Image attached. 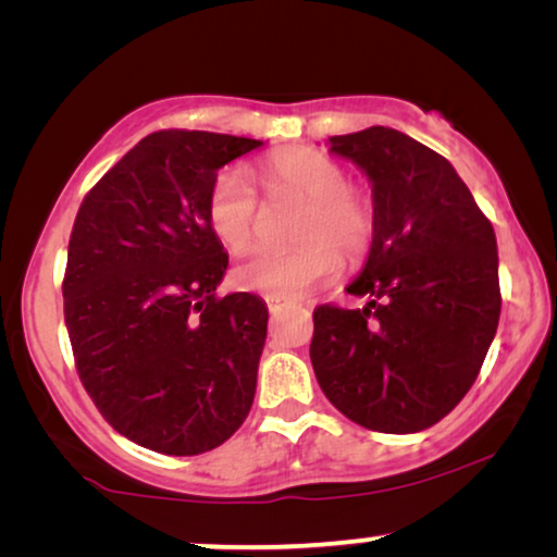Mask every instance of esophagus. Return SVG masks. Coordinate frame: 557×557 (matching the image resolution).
Instances as JSON below:
<instances>
[{"mask_svg": "<svg viewBox=\"0 0 557 557\" xmlns=\"http://www.w3.org/2000/svg\"><path fill=\"white\" fill-rule=\"evenodd\" d=\"M265 304H269L271 311H281V309L286 307V301L284 299H276V296H269V299H265Z\"/></svg>", "mask_w": 557, "mask_h": 557, "instance_id": "esophagus-1", "label": "esophagus"}]
</instances>
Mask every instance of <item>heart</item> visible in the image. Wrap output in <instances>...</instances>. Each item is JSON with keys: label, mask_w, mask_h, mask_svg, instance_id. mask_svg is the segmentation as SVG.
Returning <instances> with one entry per match:
<instances>
[{"label": "heart", "mask_w": 557, "mask_h": 557, "mask_svg": "<svg viewBox=\"0 0 557 557\" xmlns=\"http://www.w3.org/2000/svg\"><path fill=\"white\" fill-rule=\"evenodd\" d=\"M269 195L307 200L296 223L301 246L256 250L235 265V284L248 292L294 299L332 281L342 269V253L355 258L370 248L375 235L372 202L347 185V172L317 149L294 147L273 154L261 170ZM258 200L238 166H225L208 193V225L227 250L240 253L256 238Z\"/></svg>", "instance_id": "obj_1"}]
</instances>
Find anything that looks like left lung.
Listing matches in <instances>:
<instances>
[{"instance_id":"1","label":"left lung","mask_w":557,"mask_h":557,"mask_svg":"<svg viewBox=\"0 0 557 557\" xmlns=\"http://www.w3.org/2000/svg\"><path fill=\"white\" fill-rule=\"evenodd\" d=\"M368 174L375 235L347 294L362 309H314L309 357L326 398L380 433H416L451 413L499 324L494 227L448 159L387 126L330 136Z\"/></svg>"}]
</instances>
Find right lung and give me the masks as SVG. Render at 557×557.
Returning a JSON list of instances; mask_svg holds the SVG:
<instances>
[{
    "label": "right lung",
    "mask_w": 557,
    "mask_h": 557,
    "mask_svg": "<svg viewBox=\"0 0 557 557\" xmlns=\"http://www.w3.org/2000/svg\"><path fill=\"white\" fill-rule=\"evenodd\" d=\"M261 144L154 132L75 215L63 278L75 368L106 421L151 451H210L253 406L269 309L253 294H215L227 253L208 193L220 166Z\"/></svg>",
    "instance_id": "1"
}]
</instances>
